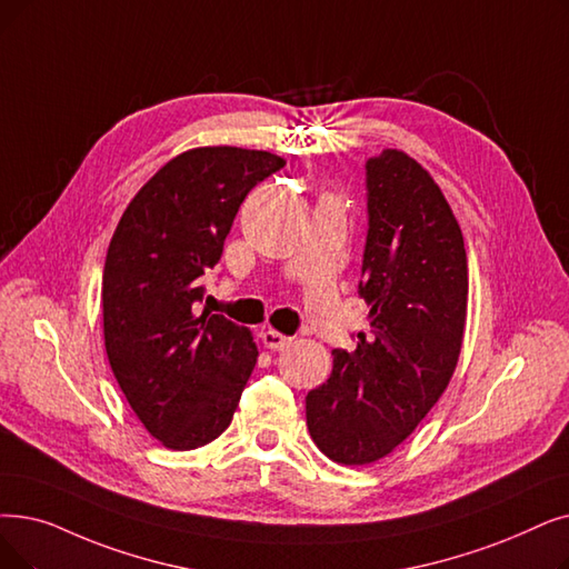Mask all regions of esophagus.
Segmentation results:
<instances>
[{
	"label": "esophagus",
	"mask_w": 569,
	"mask_h": 569,
	"mask_svg": "<svg viewBox=\"0 0 569 569\" xmlns=\"http://www.w3.org/2000/svg\"><path fill=\"white\" fill-rule=\"evenodd\" d=\"M260 337H262V343L267 346V349H271V351H281L292 341V337H286V335L277 332V330H264Z\"/></svg>",
	"instance_id": "1"
}]
</instances>
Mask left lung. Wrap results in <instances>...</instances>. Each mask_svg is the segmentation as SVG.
Segmentation results:
<instances>
[{
	"label": "left lung",
	"instance_id": "obj_1",
	"mask_svg": "<svg viewBox=\"0 0 569 569\" xmlns=\"http://www.w3.org/2000/svg\"><path fill=\"white\" fill-rule=\"evenodd\" d=\"M367 237L358 295L369 330L335 349L328 383L307 395L316 447L367 465L402 443L447 390L467 316L458 220L428 171L402 151L365 162Z\"/></svg>",
	"mask_w": 569,
	"mask_h": 569
}]
</instances>
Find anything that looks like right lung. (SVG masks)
I'll use <instances>...</instances> for the list:
<instances>
[{
    "label": "right lung",
    "mask_w": 569,
    "mask_h": 569,
    "mask_svg": "<svg viewBox=\"0 0 569 569\" xmlns=\"http://www.w3.org/2000/svg\"><path fill=\"white\" fill-rule=\"evenodd\" d=\"M283 164L267 151L194 148L137 192L109 243L107 356L143 428L174 451L204 447L232 423L256 367L249 330L194 307L246 194Z\"/></svg>",
    "instance_id": "1"
}]
</instances>
